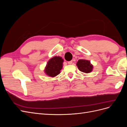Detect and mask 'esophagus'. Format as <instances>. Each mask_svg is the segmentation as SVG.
I'll list each match as a JSON object with an SVG mask.
<instances>
[{
	"mask_svg": "<svg viewBox=\"0 0 127 127\" xmlns=\"http://www.w3.org/2000/svg\"><path fill=\"white\" fill-rule=\"evenodd\" d=\"M72 60L71 61H68V64H72Z\"/></svg>",
	"mask_w": 127,
	"mask_h": 127,
	"instance_id": "1",
	"label": "esophagus"
}]
</instances>
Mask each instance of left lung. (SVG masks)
I'll use <instances>...</instances> for the list:
<instances>
[{
  "label": "left lung",
  "instance_id": "obj_1",
  "mask_svg": "<svg viewBox=\"0 0 127 127\" xmlns=\"http://www.w3.org/2000/svg\"><path fill=\"white\" fill-rule=\"evenodd\" d=\"M79 70L83 72L89 73L93 69V65L91 64L90 61L84 59H80L77 63Z\"/></svg>",
  "mask_w": 127,
  "mask_h": 127
}]
</instances>
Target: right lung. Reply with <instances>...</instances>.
I'll use <instances>...</instances> for the list:
<instances>
[{
    "mask_svg": "<svg viewBox=\"0 0 127 127\" xmlns=\"http://www.w3.org/2000/svg\"><path fill=\"white\" fill-rule=\"evenodd\" d=\"M63 62L64 60L60 57H53L48 62L44 70L45 74L52 77L59 74L63 68Z\"/></svg>",
    "mask_w": 127,
    "mask_h": 127,
    "instance_id": "1",
    "label": "right lung"
}]
</instances>
